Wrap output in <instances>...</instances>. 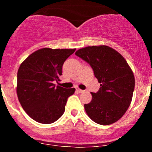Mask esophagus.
<instances>
[{
  "label": "esophagus",
  "mask_w": 152,
  "mask_h": 152,
  "mask_svg": "<svg viewBox=\"0 0 152 152\" xmlns=\"http://www.w3.org/2000/svg\"><path fill=\"white\" fill-rule=\"evenodd\" d=\"M76 91L78 92V93H83V92H84V91L80 89L79 88H76Z\"/></svg>",
  "instance_id": "obj_1"
}]
</instances>
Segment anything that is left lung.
Masks as SVG:
<instances>
[{
    "instance_id": "left-lung-1",
    "label": "left lung",
    "mask_w": 152,
    "mask_h": 152,
    "mask_svg": "<svg viewBox=\"0 0 152 152\" xmlns=\"http://www.w3.org/2000/svg\"><path fill=\"white\" fill-rule=\"evenodd\" d=\"M75 54L90 64L101 83L97 93H91V102L84 104L87 115L99 124L115 123L132 102L135 86L132 69L118 51L104 45L85 47Z\"/></svg>"
}]
</instances>
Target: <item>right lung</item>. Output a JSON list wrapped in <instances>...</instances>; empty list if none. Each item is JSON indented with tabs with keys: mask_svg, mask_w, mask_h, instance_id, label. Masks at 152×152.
I'll return each mask as SVG.
<instances>
[{
	"mask_svg": "<svg viewBox=\"0 0 152 152\" xmlns=\"http://www.w3.org/2000/svg\"><path fill=\"white\" fill-rule=\"evenodd\" d=\"M75 50L41 48L20 64L17 96L26 114L36 121L52 124L64 113L67 99L76 89L56 86L53 81H60L63 64Z\"/></svg>",
	"mask_w": 152,
	"mask_h": 152,
	"instance_id": "right-lung-1",
	"label": "right lung"
}]
</instances>
